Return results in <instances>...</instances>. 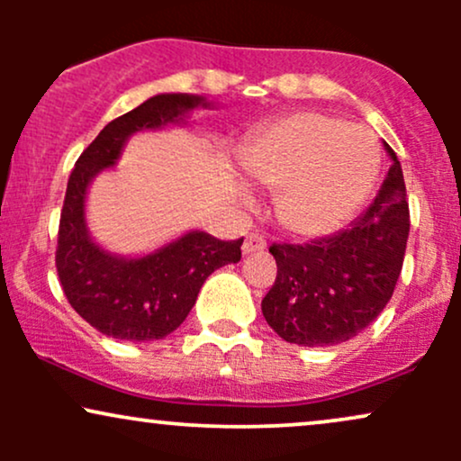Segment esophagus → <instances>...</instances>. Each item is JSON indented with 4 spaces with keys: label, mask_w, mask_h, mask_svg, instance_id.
<instances>
[{
    "label": "esophagus",
    "mask_w": 461,
    "mask_h": 461,
    "mask_svg": "<svg viewBox=\"0 0 461 461\" xmlns=\"http://www.w3.org/2000/svg\"><path fill=\"white\" fill-rule=\"evenodd\" d=\"M264 249H267V240L258 234H249L245 238V242H242V253H245V256H249V253L264 251Z\"/></svg>",
    "instance_id": "esophagus-1"
}]
</instances>
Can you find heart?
Returning <instances> with one entry per match:
<instances>
[{
    "instance_id": "b5f03b06",
    "label": "heart",
    "mask_w": 461,
    "mask_h": 461,
    "mask_svg": "<svg viewBox=\"0 0 461 461\" xmlns=\"http://www.w3.org/2000/svg\"><path fill=\"white\" fill-rule=\"evenodd\" d=\"M242 164L253 184L277 193L275 219L284 230L319 238L345 227L362 208L377 177L379 147L359 125L297 113L258 134Z\"/></svg>"
}]
</instances>
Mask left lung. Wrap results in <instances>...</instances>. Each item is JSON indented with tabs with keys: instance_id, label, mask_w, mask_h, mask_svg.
I'll use <instances>...</instances> for the list:
<instances>
[{
	"instance_id": "1",
	"label": "left lung",
	"mask_w": 461,
	"mask_h": 461,
	"mask_svg": "<svg viewBox=\"0 0 461 461\" xmlns=\"http://www.w3.org/2000/svg\"><path fill=\"white\" fill-rule=\"evenodd\" d=\"M390 171L373 203L347 230L305 245H273L277 277L262 314L285 342L331 347L382 314L394 293L410 236L403 168L388 142Z\"/></svg>"
}]
</instances>
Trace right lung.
Segmentation results:
<instances>
[{"label":"right lung","mask_w":461,"mask_h":461,"mask_svg":"<svg viewBox=\"0 0 461 461\" xmlns=\"http://www.w3.org/2000/svg\"><path fill=\"white\" fill-rule=\"evenodd\" d=\"M203 95L160 93L110 121L82 156L67 184L58 230L56 268L71 308L97 331L125 342L162 340L193 310L205 279L240 260L242 238L219 240L190 230L142 256H119L99 245L86 223V194L99 173L113 168L130 136L188 123Z\"/></svg>","instance_id":"right-lung-1"}]
</instances>
